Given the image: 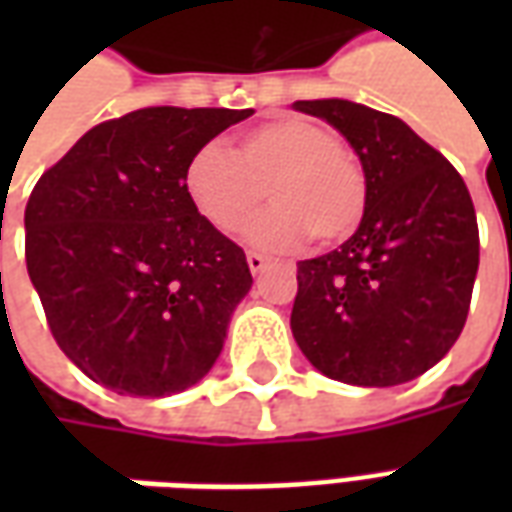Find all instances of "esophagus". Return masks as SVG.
I'll use <instances>...</instances> for the list:
<instances>
[{
    "instance_id": "1",
    "label": "esophagus",
    "mask_w": 512,
    "mask_h": 512,
    "mask_svg": "<svg viewBox=\"0 0 512 512\" xmlns=\"http://www.w3.org/2000/svg\"><path fill=\"white\" fill-rule=\"evenodd\" d=\"M246 263H249V271L257 277V274H263V271H266L268 257H263L260 252H246Z\"/></svg>"
}]
</instances>
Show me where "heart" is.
<instances>
[{"mask_svg":"<svg viewBox=\"0 0 512 512\" xmlns=\"http://www.w3.org/2000/svg\"><path fill=\"white\" fill-rule=\"evenodd\" d=\"M186 194L219 233L244 227L263 197L274 202L249 224V241L296 249L312 235L337 246L367 213V172L340 134L315 117L282 115L246 128L235 147L208 142L186 164Z\"/></svg>","mask_w":512,"mask_h":512,"instance_id":"1","label":"heart"}]
</instances>
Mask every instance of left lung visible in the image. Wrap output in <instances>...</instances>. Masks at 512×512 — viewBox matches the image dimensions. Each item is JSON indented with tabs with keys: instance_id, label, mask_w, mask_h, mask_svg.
<instances>
[{
	"instance_id": "obj_1",
	"label": "left lung",
	"mask_w": 512,
	"mask_h": 512,
	"mask_svg": "<svg viewBox=\"0 0 512 512\" xmlns=\"http://www.w3.org/2000/svg\"><path fill=\"white\" fill-rule=\"evenodd\" d=\"M351 142L367 213L340 249L299 263L290 329L323 376L395 386L422 376L461 337L480 263L466 183L395 115L326 98L296 101Z\"/></svg>"
}]
</instances>
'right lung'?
I'll list each match as a JSON object with an SVG mask.
<instances>
[{
	"instance_id": "obj_1",
	"label": "right lung",
	"mask_w": 512,
	"mask_h": 512,
	"mask_svg": "<svg viewBox=\"0 0 512 512\" xmlns=\"http://www.w3.org/2000/svg\"><path fill=\"white\" fill-rule=\"evenodd\" d=\"M249 115L136 109L90 128L35 183L29 279L62 354L95 384L175 395L222 354L252 274L244 249L191 205L186 164Z\"/></svg>"
}]
</instances>
